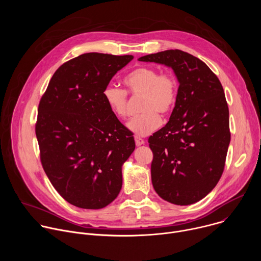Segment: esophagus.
<instances>
[{
  "instance_id": "34e87169",
  "label": "esophagus",
  "mask_w": 261,
  "mask_h": 261,
  "mask_svg": "<svg viewBox=\"0 0 261 261\" xmlns=\"http://www.w3.org/2000/svg\"><path fill=\"white\" fill-rule=\"evenodd\" d=\"M134 139H135V143H136V145H137V146L144 144V140H143L142 138H140V137H138V136H135V137H134Z\"/></svg>"
}]
</instances>
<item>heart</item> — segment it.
<instances>
[{"mask_svg": "<svg viewBox=\"0 0 261 261\" xmlns=\"http://www.w3.org/2000/svg\"><path fill=\"white\" fill-rule=\"evenodd\" d=\"M127 91L134 97H142L140 109L143 113L128 123V128L138 136H145L157 130L162 116L173 110L178 95V83L171 72H160L152 66H139L124 77ZM103 98L109 110L119 119L129 116L127 92L115 86H107Z\"/></svg>", "mask_w": 261, "mask_h": 261, "instance_id": "b5f03b06", "label": "heart"}]
</instances>
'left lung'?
Wrapping results in <instances>:
<instances>
[{"instance_id": "1", "label": "left lung", "mask_w": 261, "mask_h": 261, "mask_svg": "<svg viewBox=\"0 0 261 261\" xmlns=\"http://www.w3.org/2000/svg\"><path fill=\"white\" fill-rule=\"evenodd\" d=\"M138 60L171 67L179 83L169 122L148 137L154 189L173 204L195 203L216 187L224 170L230 142L224 90L205 63L182 50Z\"/></svg>"}]
</instances>
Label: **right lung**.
<instances>
[{
  "label": "right lung",
  "mask_w": 261,
  "mask_h": 261,
  "mask_svg": "<svg viewBox=\"0 0 261 261\" xmlns=\"http://www.w3.org/2000/svg\"><path fill=\"white\" fill-rule=\"evenodd\" d=\"M133 56L81 55L58 68L35 125L42 167L69 203L97 210L122 188V165L135 148L132 132L111 113L103 91Z\"/></svg>",
  "instance_id": "add662e5"
}]
</instances>
